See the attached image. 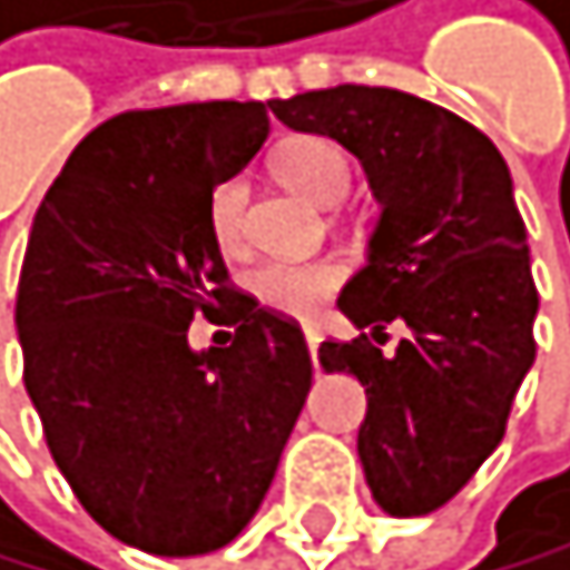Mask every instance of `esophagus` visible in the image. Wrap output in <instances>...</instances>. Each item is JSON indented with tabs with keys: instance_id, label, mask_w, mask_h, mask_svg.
I'll list each match as a JSON object with an SVG mask.
<instances>
[{
	"instance_id": "obj_1",
	"label": "esophagus",
	"mask_w": 570,
	"mask_h": 570,
	"mask_svg": "<svg viewBox=\"0 0 570 570\" xmlns=\"http://www.w3.org/2000/svg\"><path fill=\"white\" fill-rule=\"evenodd\" d=\"M305 341H308V352H312V363H315V352H320V330H315L312 323L305 326Z\"/></svg>"
}]
</instances>
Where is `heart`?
I'll use <instances>...</instances> for the list:
<instances>
[{"label": "heart", "mask_w": 570, "mask_h": 570, "mask_svg": "<svg viewBox=\"0 0 570 570\" xmlns=\"http://www.w3.org/2000/svg\"><path fill=\"white\" fill-rule=\"evenodd\" d=\"M276 171L291 189H297L312 204H337L352 186V160L334 139L326 136H294L279 146ZM244 197L240 179H226L207 197V229L222 250L240 244L244 226ZM341 262H265L250 273V294L258 305L283 315H312L330 294L341 287Z\"/></svg>", "instance_id": "obj_1"}]
</instances>
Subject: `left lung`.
<instances>
[{
	"instance_id": "8db88e82",
	"label": "left lung",
	"mask_w": 570,
	"mask_h": 570,
	"mask_svg": "<svg viewBox=\"0 0 570 570\" xmlns=\"http://www.w3.org/2000/svg\"><path fill=\"white\" fill-rule=\"evenodd\" d=\"M268 107L358 157L381 204L366 265L337 297L370 334L323 341L320 363L366 387L358 460L376 507L424 518L503 442L535 363L539 291L510 168L471 121L399 89L337 86ZM387 322L411 326L391 356L375 348Z\"/></svg>"
}]
</instances>
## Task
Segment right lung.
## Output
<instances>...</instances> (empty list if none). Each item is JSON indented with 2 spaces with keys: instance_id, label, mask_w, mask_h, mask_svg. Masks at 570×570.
<instances>
[{
  "instance_id": "1",
  "label": "right lung",
  "mask_w": 570,
  "mask_h": 570,
  "mask_svg": "<svg viewBox=\"0 0 570 570\" xmlns=\"http://www.w3.org/2000/svg\"><path fill=\"white\" fill-rule=\"evenodd\" d=\"M265 139L258 99L118 114L75 146L31 222L28 399L89 518L157 557L244 532L312 387L302 326L229 287L207 229L212 189ZM218 307L234 344L189 350L193 315Z\"/></svg>"
}]
</instances>
